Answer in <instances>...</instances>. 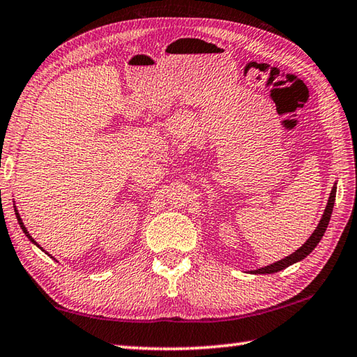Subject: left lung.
Here are the masks:
<instances>
[{
    "label": "left lung",
    "mask_w": 357,
    "mask_h": 357,
    "mask_svg": "<svg viewBox=\"0 0 357 357\" xmlns=\"http://www.w3.org/2000/svg\"><path fill=\"white\" fill-rule=\"evenodd\" d=\"M336 185H337V181H336V183H334V185L331 188L330 198H328V202H326V207H325V211H324L322 218H320L316 230H314L310 238L305 241V244H302V246H300L296 250V252H292L291 255L282 258V260H278V261L272 263V264H268V266H263L260 269L250 271V272H252V274H274V272H280V271L286 269L288 266H291V264L302 261L305 257H308L312 252V250L316 249V246L320 243V240H322V236H324L325 230L328 227V222H330V218H331L334 201H336V190H337Z\"/></svg>",
    "instance_id": "1"
}]
</instances>
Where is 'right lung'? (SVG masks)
I'll list each match as a JSON object with an SVG mask.
<instances>
[{"label": "right lung", "instance_id": "1", "mask_svg": "<svg viewBox=\"0 0 357 357\" xmlns=\"http://www.w3.org/2000/svg\"><path fill=\"white\" fill-rule=\"evenodd\" d=\"M13 211H15V215H17V220H18V225H20V227L21 229H23V232H24V235L27 236V238H29L33 244H35V246H38V243L37 241H35L33 238H32V236H31V234L29 232H27V229H26V226H24V222H23V220H21V216H20V213H18V211H17V207L15 206H13ZM40 248V246H38ZM41 250H43V248H40ZM47 254V252H46ZM49 255V254H47Z\"/></svg>", "mask_w": 357, "mask_h": 357}]
</instances>
